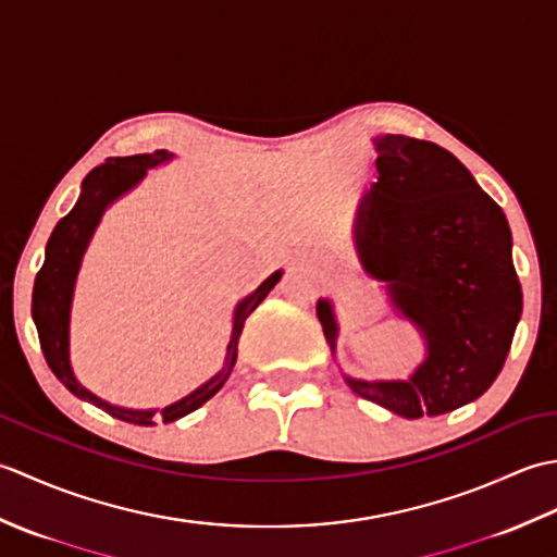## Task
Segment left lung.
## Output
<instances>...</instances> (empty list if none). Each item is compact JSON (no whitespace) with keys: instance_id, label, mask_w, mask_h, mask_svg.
I'll return each mask as SVG.
<instances>
[{"instance_id":"left-lung-1","label":"left lung","mask_w":557,"mask_h":557,"mask_svg":"<svg viewBox=\"0 0 557 557\" xmlns=\"http://www.w3.org/2000/svg\"><path fill=\"white\" fill-rule=\"evenodd\" d=\"M375 148L377 184L354 230L359 258L421 327L429 357L409 381L347 383L405 419L437 417L481 397L503 371L522 315L512 234L449 150L393 134ZM315 311L335 349L333 309L321 299Z\"/></svg>"}]
</instances>
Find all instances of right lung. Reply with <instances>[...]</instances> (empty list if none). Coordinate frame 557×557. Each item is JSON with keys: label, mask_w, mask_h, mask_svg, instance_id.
I'll return each instance as SVG.
<instances>
[{"label": "right lung", "mask_w": 557, "mask_h": 557, "mask_svg": "<svg viewBox=\"0 0 557 557\" xmlns=\"http://www.w3.org/2000/svg\"><path fill=\"white\" fill-rule=\"evenodd\" d=\"M170 158L172 156L168 150H158L152 152V156L150 152H144V156L108 158L102 164H98V168H92L86 180H83V191H81L78 203L69 212V215H64L57 222L50 242H47L45 263L38 272V277H35V287H33V321H35V327H38L45 361L52 369V373L64 383L69 393H74L76 397L90 401V405L100 407L102 411H108L114 419L136 423V425H152L156 419L164 423L176 421L186 417V413H191L194 409H198L200 405H206V401L218 393V389L224 385V381L230 377V371L234 369L236 342H239L244 321L253 313L256 306L268 297L270 289L275 287L277 280L282 277L280 270L272 272L263 285H260L253 294H248V297L236 306L224 369L203 387H198L196 393L176 401V405L164 407L158 413L122 409V407L108 405V401H102L100 397L88 393V389L76 381L69 366V306H71V294H74V282H76V272L81 265L83 251H86V246L90 242L92 232L98 227L104 208H108L114 198H120L134 184L144 180L148 168H156L158 162H164Z\"/></svg>", "instance_id": "right-lung-1"}]
</instances>
